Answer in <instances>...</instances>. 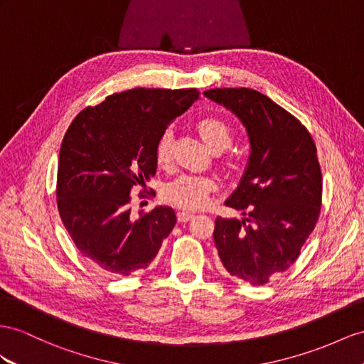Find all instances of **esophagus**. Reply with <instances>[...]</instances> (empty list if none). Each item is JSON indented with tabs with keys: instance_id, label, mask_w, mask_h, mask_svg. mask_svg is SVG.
I'll return each instance as SVG.
<instances>
[{
	"instance_id": "esophagus-1",
	"label": "esophagus",
	"mask_w": 364,
	"mask_h": 364,
	"mask_svg": "<svg viewBox=\"0 0 364 364\" xmlns=\"http://www.w3.org/2000/svg\"><path fill=\"white\" fill-rule=\"evenodd\" d=\"M193 218V213L189 212V210H181L178 212V221L180 223H188L189 220Z\"/></svg>"
}]
</instances>
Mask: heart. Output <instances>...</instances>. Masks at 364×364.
Masks as SVG:
<instances>
[{
  "mask_svg": "<svg viewBox=\"0 0 364 364\" xmlns=\"http://www.w3.org/2000/svg\"><path fill=\"white\" fill-rule=\"evenodd\" d=\"M198 132L203 141L213 152H221L232 143L234 129L226 119L220 117H206L200 119ZM155 160L160 167H169L173 160V132L166 129L156 139ZM218 181L210 175L184 173L166 184L163 197L167 203L181 209L197 210L206 208L210 200V193L217 191Z\"/></svg>",
  "mask_w": 364,
  "mask_h": 364,
  "instance_id": "heart-1",
  "label": "heart"
}]
</instances>
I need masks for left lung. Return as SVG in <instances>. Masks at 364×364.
<instances>
[{"label":"left lung","instance_id":"1","mask_svg":"<svg viewBox=\"0 0 364 364\" xmlns=\"http://www.w3.org/2000/svg\"><path fill=\"white\" fill-rule=\"evenodd\" d=\"M204 95L235 114L250 156L226 206L243 220L217 217L213 240L226 271L254 286L287 271L318 221L321 171L311 134L292 114L254 89H210Z\"/></svg>","mask_w":364,"mask_h":364}]
</instances>
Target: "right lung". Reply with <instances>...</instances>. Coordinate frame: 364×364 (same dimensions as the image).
Listing matches in <instances>:
<instances>
[{
  "instance_id": "obj_1",
  "label": "right lung",
  "mask_w": 364,
  "mask_h": 364,
  "mask_svg": "<svg viewBox=\"0 0 364 364\" xmlns=\"http://www.w3.org/2000/svg\"><path fill=\"white\" fill-rule=\"evenodd\" d=\"M197 89L136 87L89 106L72 121L58 160L57 203L77 249L98 271L146 269L171 234L172 208L130 213V193L156 172V139L198 100Z\"/></svg>"
}]
</instances>
